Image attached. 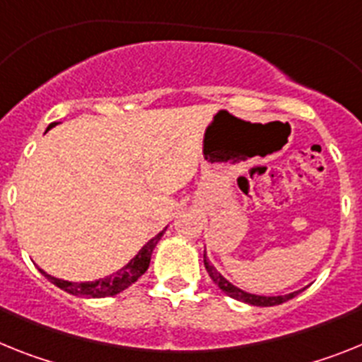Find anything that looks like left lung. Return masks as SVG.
<instances>
[{
    "mask_svg": "<svg viewBox=\"0 0 362 362\" xmlns=\"http://www.w3.org/2000/svg\"><path fill=\"white\" fill-rule=\"evenodd\" d=\"M204 266H206L207 273H209V276H211V281L215 282L216 286H218L220 290L224 291L226 295H229L231 298H235V300H240V303H246V304H251V306H276V304H282L286 303V300H290V298H293L295 295H298L303 290L298 291H291V293H286V295H257V293H250V291H244L242 288H238V286H235L233 282H229L228 279H226L224 275L220 272H216V268L213 266L211 262H209V259H207L206 251H204Z\"/></svg>",
    "mask_w": 362,
    "mask_h": 362,
    "instance_id": "obj_1",
    "label": "left lung"
}]
</instances>
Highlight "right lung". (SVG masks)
<instances>
[{"instance_id":"1","label":"right lung","mask_w":362,"mask_h":362,"mask_svg":"<svg viewBox=\"0 0 362 362\" xmlns=\"http://www.w3.org/2000/svg\"><path fill=\"white\" fill-rule=\"evenodd\" d=\"M54 125H58V124H56V122H52V124L47 127V131L54 127ZM163 233H165V229H162V231H160L156 237L151 238L146 246H144L142 250L138 251L136 255L133 257V259L125 264L124 268H120L118 272L111 273V275L102 276V279H96V281L71 282V281H64V279H56V276L49 275V273H45L43 269H40V272H42L43 275H45L50 282H52V284L58 286L59 290L67 291V293H71V295H76V297H86V298L112 297V295L120 293V291H124L125 288H129L131 284H134V282H136L138 279H140V276L147 272V268H149V262H151V255H153V250L156 247V244H158Z\"/></svg>"}]
</instances>
